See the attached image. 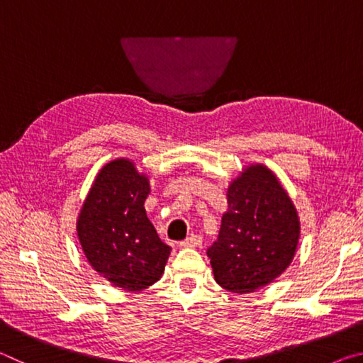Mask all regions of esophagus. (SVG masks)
Masks as SVG:
<instances>
[{
	"mask_svg": "<svg viewBox=\"0 0 363 363\" xmlns=\"http://www.w3.org/2000/svg\"><path fill=\"white\" fill-rule=\"evenodd\" d=\"M201 243H203V237L196 235V233H194V235L187 237L186 240H182L179 245H181L182 248H194V247H200Z\"/></svg>",
	"mask_w": 363,
	"mask_h": 363,
	"instance_id": "34e87169",
	"label": "esophagus"
}]
</instances>
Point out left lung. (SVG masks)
Instances as JSON below:
<instances>
[{
	"label": "left lung",
	"instance_id": "left-lung-1",
	"mask_svg": "<svg viewBox=\"0 0 363 363\" xmlns=\"http://www.w3.org/2000/svg\"><path fill=\"white\" fill-rule=\"evenodd\" d=\"M218 240L208 248L214 280L227 291L253 293L290 266L299 218L286 190L264 164H250L227 189Z\"/></svg>",
	"mask_w": 363,
	"mask_h": 363
}]
</instances>
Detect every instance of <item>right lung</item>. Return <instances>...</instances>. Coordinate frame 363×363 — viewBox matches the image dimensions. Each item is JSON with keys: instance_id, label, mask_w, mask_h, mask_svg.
Listing matches in <instances>:
<instances>
[{"instance_id": "obj_1", "label": "right lung", "mask_w": 363, "mask_h": 363, "mask_svg": "<svg viewBox=\"0 0 363 363\" xmlns=\"http://www.w3.org/2000/svg\"><path fill=\"white\" fill-rule=\"evenodd\" d=\"M149 194V177L131 160L116 158L97 173L78 214L86 259L121 290L140 291L155 284L171 253L145 214Z\"/></svg>"}]
</instances>
